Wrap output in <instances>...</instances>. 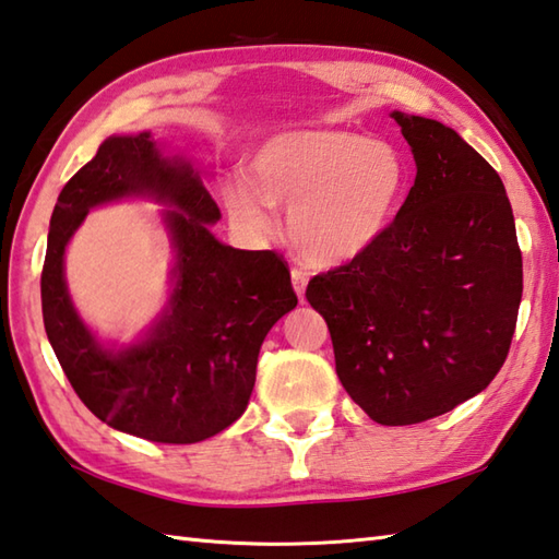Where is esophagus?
Segmentation results:
<instances>
[{"mask_svg":"<svg viewBox=\"0 0 559 559\" xmlns=\"http://www.w3.org/2000/svg\"><path fill=\"white\" fill-rule=\"evenodd\" d=\"M307 282H309L307 272H304L301 267H292V287H294V292L299 294V299L304 297V289H307Z\"/></svg>","mask_w":559,"mask_h":559,"instance_id":"1","label":"esophagus"}]
</instances>
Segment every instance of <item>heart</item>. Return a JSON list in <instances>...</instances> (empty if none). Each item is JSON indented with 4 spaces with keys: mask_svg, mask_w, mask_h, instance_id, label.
<instances>
[{
    "mask_svg": "<svg viewBox=\"0 0 559 559\" xmlns=\"http://www.w3.org/2000/svg\"><path fill=\"white\" fill-rule=\"evenodd\" d=\"M408 189V165L394 145L350 131H289L262 143L248 177H230V216L252 234L275 226L270 206L287 209V236L319 267L360 258L386 234Z\"/></svg>",
    "mask_w": 559,
    "mask_h": 559,
    "instance_id": "heart-1",
    "label": "heart"
}]
</instances>
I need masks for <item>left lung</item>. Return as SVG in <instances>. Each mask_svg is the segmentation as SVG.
<instances>
[{
  "label": "left lung",
  "mask_w": 559,
  "mask_h": 559,
  "mask_svg": "<svg viewBox=\"0 0 559 559\" xmlns=\"http://www.w3.org/2000/svg\"><path fill=\"white\" fill-rule=\"evenodd\" d=\"M416 182L386 234L316 275L345 392L382 426L467 402L501 370L519 319L523 260L497 170L440 121L394 111Z\"/></svg>",
  "instance_id": "left-lung-1"
}]
</instances>
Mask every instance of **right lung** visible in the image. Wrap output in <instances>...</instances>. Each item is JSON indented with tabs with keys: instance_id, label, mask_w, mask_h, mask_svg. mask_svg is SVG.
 Masks as SVG:
<instances>
[{
	"instance_id": "1",
	"label": "right lung",
	"mask_w": 559,
	"mask_h": 559,
	"mask_svg": "<svg viewBox=\"0 0 559 559\" xmlns=\"http://www.w3.org/2000/svg\"><path fill=\"white\" fill-rule=\"evenodd\" d=\"M153 195L178 252L166 313L141 343L114 354L81 323L61 277L69 236L92 205ZM221 212L182 157H163L151 133L111 135L72 175L52 209L40 272L48 341L75 394L104 424L153 443H199L243 416L255 386L260 345L297 307L289 267L272 250L218 243Z\"/></svg>"
}]
</instances>
